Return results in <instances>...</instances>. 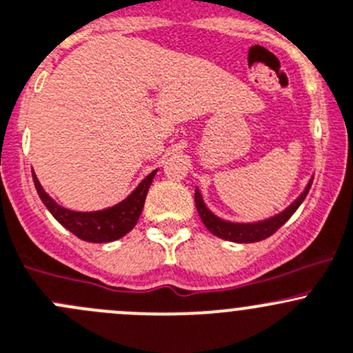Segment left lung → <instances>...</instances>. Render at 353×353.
Returning <instances> with one entry per match:
<instances>
[{
  "label": "left lung",
  "instance_id": "left-lung-1",
  "mask_svg": "<svg viewBox=\"0 0 353 353\" xmlns=\"http://www.w3.org/2000/svg\"><path fill=\"white\" fill-rule=\"evenodd\" d=\"M312 180L314 175L309 178V181H307V185L303 187V190L300 192L299 197H296L290 205H287L283 211H280L274 216H270V218L259 219V221H230V219H225L221 218V216L214 214L204 202V197H202L199 187H195V208H197V212L199 216H201L204 226L212 233V235L235 243L259 242V240H264L268 239V236L273 235L280 226H283L285 223L292 218V214L299 209V205L302 204L303 199L309 194Z\"/></svg>",
  "mask_w": 353,
  "mask_h": 353
}]
</instances>
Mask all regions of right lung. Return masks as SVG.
I'll use <instances>...</instances> for the list:
<instances>
[{
  "label": "right lung",
  "mask_w": 353,
  "mask_h": 353,
  "mask_svg": "<svg viewBox=\"0 0 353 353\" xmlns=\"http://www.w3.org/2000/svg\"><path fill=\"white\" fill-rule=\"evenodd\" d=\"M156 173H158V170L149 173L123 201L106 209H99V211H72V209L63 208L44 190L34 172L32 178L41 201L44 202L48 211L54 216L59 225L65 226L68 232L79 236L80 240L92 243H106L121 239L137 225L142 209H144L145 195H148Z\"/></svg>",
  "instance_id": "right-lung-1"
}]
</instances>
